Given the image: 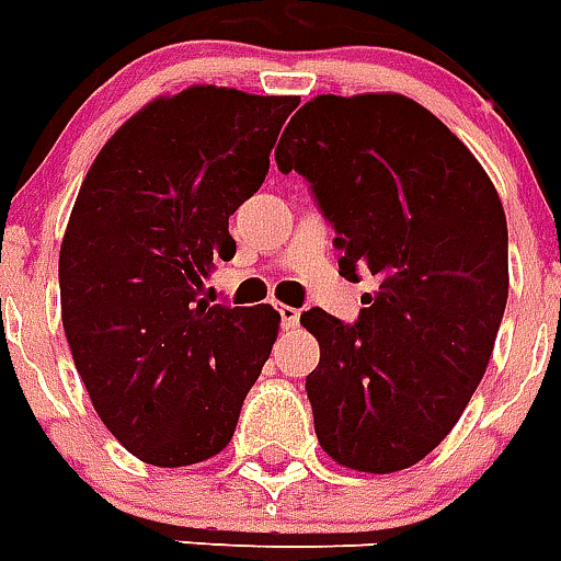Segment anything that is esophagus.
Instances as JSON below:
<instances>
[{
    "label": "esophagus",
    "mask_w": 561,
    "mask_h": 561,
    "mask_svg": "<svg viewBox=\"0 0 561 561\" xmlns=\"http://www.w3.org/2000/svg\"><path fill=\"white\" fill-rule=\"evenodd\" d=\"M277 312H280V321H284L286 330H293V327L301 324V309L286 307V304H280V307H277Z\"/></svg>",
    "instance_id": "34e87169"
}]
</instances>
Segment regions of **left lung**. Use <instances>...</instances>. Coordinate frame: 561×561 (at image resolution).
<instances>
[{"instance_id":"left-lung-1","label":"left lung","mask_w":561,"mask_h":561,"mask_svg":"<svg viewBox=\"0 0 561 561\" xmlns=\"http://www.w3.org/2000/svg\"><path fill=\"white\" fill-rule=\"evenodd\" d=\"M335 228L339 268L379 277L344 324L307 309L321 362L307 376L335 463L388 474L455 428L490 365L507 307V217L469 147L405 95H318L275 150Z\"/></svg>"}]
</instances>
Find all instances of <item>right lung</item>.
<instances>
[{"mask_svg": "<svg viewBox=\"0 0 561 561\" xmlns=\"http://www.w3.org/2000/svg\"><path fill=\"white\" fill-rule=\"evenodd\" d=\"M293 95L191 87L138 110L92 161L60 245L71 358L115 440L153 466L203 463L234 437L280 316L205 289L234 257L228 217L268 173Z\"/></svg>", "mask_w": 561, "mask_h": 561, "instance_id": "1", "label": "right lung"}]
</instances>
